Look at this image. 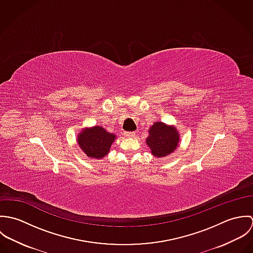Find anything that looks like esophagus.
<instances>
[{
    "mask_svg": "<svg viewBox=\"0 0 253 253\" xmlns=\"http://www.w3.org/2000/svg\"><path fill=\"white\" fill-rule=\"evenodd\" d=\"M124 135H125L126 137L129 138V137H133V136L135 135V132H134V131H125V132H124Z\"/></svg>",
    "mask_w": 253,
    "mask_h": 253,
    "instance_id": "1",
    "label": "esophagus"
}]
</instances>
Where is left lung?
Segmentation results:
<instances>
[{
    "label": "left lung",
    "instance_id": "obj_1",
    "mask_svg": "<svg viewBox=\"0 0 253 253\" xmlns=\"http://www.w3.org/2000/svg\"><path fill=\"white\" fill-rule=\"evenodd\" d=\"M178 141L179 134L176 128L159 122L150 127L146 143L155 157L162 158L171 154L176 149Z\"/></svg>",
    "mask_w": 253,
    "mask_h": 253
}]
</instances>
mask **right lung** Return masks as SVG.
<instances>
[{
  "label": "right lung",
  "instance_id": "add662e5",
  "mask_svg": "<svg viewBox=\"0 0 253 253\" xmlns=\"http://www.w3.org/2000/svg\"><path fill=\"white\" fill-rule=\"evenodd\" d=\"M116 135L101 126L84 129L78 136V143L88 158H103L110 151Z\"/></svg>",
  "mask_w": 253,
  "mask_h": 253
}]
</instances>
